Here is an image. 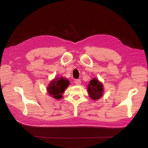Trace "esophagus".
Wrapping results in <instances>:
<instances>
[{"label":"esophagus","instance_id":"34e87169","mask_svg":"<svg viewBox=\"0 0 148 148\" xmlns=\"http://www.w3.org/2000/svg\"><path fill=\"white\" fill-rule=\"evenodd\" d=\"M74 82H75V84H76V85H80L81 80L80 79H76V80H75Z\"/></svg>","mask_w":148,"mask_h":148}]
</instances>
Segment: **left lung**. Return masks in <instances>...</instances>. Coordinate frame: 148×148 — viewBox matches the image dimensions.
<instances>
[{
  "label": "left lung",
  "instance_id": "obj_1",
  "mask_svg": "<svg viewBox=\"0 0 148 148\" xmlns=\"http://www.w3.org/2000/svg\"><path fill=\"white\" fill-rule=\"evenodd\" d=\"M88 93L92 99L97 100L103 96V85L96 78H93L88 85Z\"/></svg>",
  "mask_w": 148,
  "mask_h": 148
}]
</instances>
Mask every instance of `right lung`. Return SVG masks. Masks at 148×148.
Here are the masks:
<instances>
[{"label": "right lung", "instance_id": "right-lung-1", "mask_svg": "<svg viewBox=\"0 0 148 148\" xmlns=\"http://www.w3.org/2000/svg\"><path fill=\"white\" fill-rule=\"evenodd\" d=\"M69 84H70V82L66 78L58 77L49 84V87H47V91L49 95L55 99H61L63 97L62 94H63L65 88L68 87Z\"/></svg>", "mask_w": 148, "mask_h": 148}]
</instances>
